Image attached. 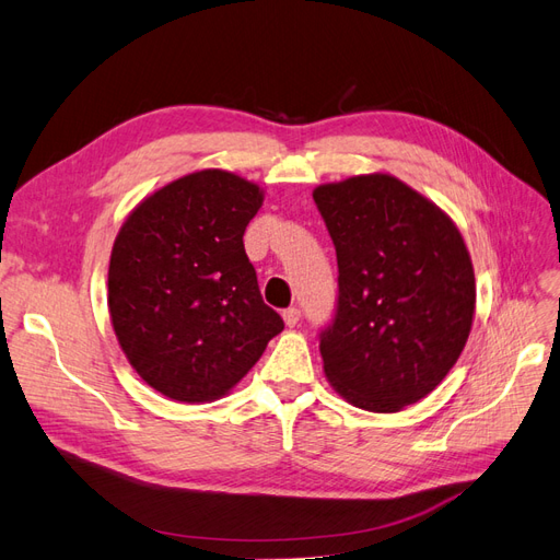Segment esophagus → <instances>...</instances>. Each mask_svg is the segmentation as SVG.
Here are the masks:
<instances>
[{
  "instance_id": "obj_1",
  "label": "esophagus",
  "mask_w": 560,
  "mask_h": 560,
  "mask_svg": "<svg viewBox=\"0 0 560 560\" xmlns=\"http://www.w3.org/2000/svg\"><path fill=\"white\" fill-rule=\"evenodd\" d=\"M282 319H284V325H287V327H296V325H299V319H301V311H299L296 306L287 308V311H282Z\"/></svg>"
}]
</instances>
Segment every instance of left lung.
<instances>
[{
    "mask_svg": "<svg viewBox=\"0 0 560 560\" xmlns=\"http://www.w3.org/2000/svg\"><path fill=\"white\" fill-rule=\"evenodd\" d=\"M336 247L338 299L319 331L329 383L350 404L395 413L428 397L467 343L474 268L460 231L389 175L313 191Z\"/></svg>",
    "mask_w": 560,
    "mask_h": 560,
    "instance_id": "left-lung-1",
    "label": "left lung"
}]
</instances>
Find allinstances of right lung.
I'll use <instances>...</instances> for the list:
<instances>
[{"label":"right lung","instance_id":"1","mask_svg":"<svg viewBox=\"0 0 560 560\" xmlns=\"http://www.w3.org/2000/svg\"><path fill=\"white\" fill-rule=\"evenodd\" d=\"M257 184L200 171L144 198L109 259V315L140 378L175 401L226 395L257 364L282 317L264 303L243 235Z\"/></svg>","mask_w":560,"mask_h":560}]
</instances>
